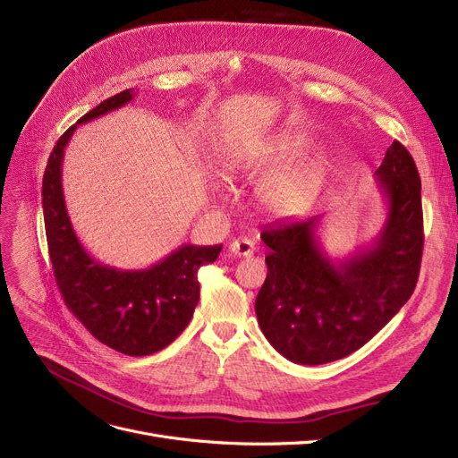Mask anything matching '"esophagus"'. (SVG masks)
<instances>
[{
    "mask_svg": "<svg viewBox=\"0 0 458 458\" xmlns=\"http://www.w3.org/2000/svg\"><path fill=\"white\" fill-rule=\"evenodd\" d=\"M230 252L233 254V256H252V252H254V243L250 242V240H247V237H237V240H233L232 243H230Z\"/></svg>",
    "mask_w": 458,
    "mask_h": 458,
    "instance_id": "esophagus-1",
    "label": "esophagus"
}]
</instances>
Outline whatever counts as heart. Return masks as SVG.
<instances>
[{"label":"heart","mask_w":458,"mask_h":458,"mask_svg":"<svg viewBox=\"0 0 458 458\" xmlns=\"http://www.w3.org/2000/svg\"><path fill=\"white\" fill-rule=\"evenodd\" d=\"M316 144L309 131L290 129L276 134L271 140L252 151L235 153L230 158V168L243 174H266L278 166L290 165L307 155ZM333 172L329 153H316L281 172L273 174L260 189V200L267 211L292 216L301 215L312 208L318 196L327 185Z\"/></svg>","instance_id":"obj_1"}]
</instances>
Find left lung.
<instances>
[{
	"instance_id": "left-lung-1",
	"label": "left lung",
	"mask_w": 458,
	"mask_h": 458,
	"mask_svg": "<svg viewBox=\"0 0 458 458\" xmlns=\"http://www.w3.org/2000/svg\"><path fill=\"white\" fill-rule=\"evenodd\" d=\"M387 198L377 242L333 264L316 240L320 216L276 221L262 232L267 276L256 316L271 346L300 365H324L360 350L410 300L423 256L421 180L411 155L393 142L376 170Z\"/></svg>"
}]
</instances>
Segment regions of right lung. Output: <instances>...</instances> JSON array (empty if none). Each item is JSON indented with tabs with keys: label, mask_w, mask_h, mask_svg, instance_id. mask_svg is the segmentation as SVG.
<instances>
[{
	"label": "right lung",
	"mask_w": 458,
	"mask_h": 458,
	"mask_svg": "<svg viewBox=\"0 0 458 458\" xmlns=\"http://www.w3.org/2000/svg\"><path fill=\"white\" fill-rule=\"evenodd\" d=\"M132 97V89H125L106 98L76 125L127 105ZM76 125L54 146L43 177V213L55 284L69 310L97 341L125 355H149L166 348L187 327L200 297L198 269L215 262L223 245H183L138 271L95 262L72 230L62 189L64 149Z\"/></svg>",
	"instance_id": "right-lung-1"
}]
</instances>
